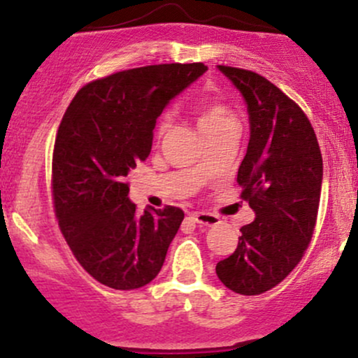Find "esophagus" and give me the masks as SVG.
Wrapping results in <instances>:
<instances>
[{
  "instance_id": "obj_1",
  "label": "esophagus",
  "mask_w": 358,
  "mask_h": 358,
  "mask_svg": "<svg viewBox=\"0 0 358 358\" xmlns=\"http://www.w3.org/2000/svg\"><path fill=\"white\" fill-rule=\"evenodd\" d=\"M193 219L196 220L198 224H201V226H206V227H215L220 224L219 217L208 212H194Z\"/></svg>"
}]
</instances>
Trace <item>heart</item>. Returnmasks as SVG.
<instances>
[{"instance_id":"1","label":"heart","mask_w":358,"mask_h":358,"mask_svg":"<svg viewBox=\"0 0 358 358\" xmlns=\"http://www.w3.org/2000/svg\"><path fill=\"white\" fill-rule=\"evenodd\" d=\"M196 122L200 127L201 134L206 136L213 131L226 127V125L236 124V119L229 106H226L220 101H205L198 106L196 110ZM165 124L162 122L158 127V132L164 131Z\"/></svg>"}]
</instances>
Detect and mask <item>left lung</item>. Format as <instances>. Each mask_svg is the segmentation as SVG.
Masks as SVG:
<instances>
[{
	"instance_id": "1",
	"label": "left lung",
	"mask_w": 358,
	"mask_h": 358,
	"mask_svg": "<svg viewBox=\"0 0 358 358\" xmlns=\"http://www.w3.org/2000/svg\"><path fill=\"white\" fill-rule=\"evenodd\" d=\"M219 70L248 105L250 141L238 184L255 220L239 229L234 253L215 272L224 286L252 296L278 286L308 248L319 212L322 155L308 117L278 86L252 70Z\"/></svg>"
}]
</instances>
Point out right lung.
I'll list each match as a JSON object with an SVG mask.
<instances>
[{
    "label": "right lung",
    "instance_id": "right-lung-1",
    "mask_svg": "<svg viewBox=\"0 0 358 358\" xmlns=\"http://www.w3.org/2000/svg\"><path fill=\"white\" fill-rule=\"evenodd\" d=\"M203 64L129 69L86 84L58 127L51 164L55 215L73 257L98 282L136 289L157 278L184 219L178 206L136 213L127 174L152 152L167 103Z\"/></svg>",
    "mask_w": 358,
    "mask_h": 358
}]
</instances>
